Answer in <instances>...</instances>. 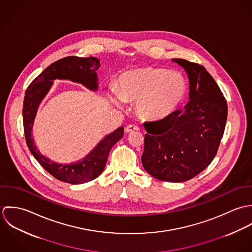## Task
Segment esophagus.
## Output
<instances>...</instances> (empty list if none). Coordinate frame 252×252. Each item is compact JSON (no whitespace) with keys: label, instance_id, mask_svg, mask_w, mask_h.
<instances>
[{"label":"esophagus","instance_id":"esophagus-1","mask_svg":"<svg viewBox=\"0 0 252 252\" xmlns=\"http://www.w3.org/2000/svg\"><path fill=\"white\" fill-rule=\"evenodd\" d=\"M139 130H140L139 126H137V125H132V124L126 126V128H125V132H126V133H132V132L139 131Z\"/></svg>","mask_w":252,"mask_h":252}]
</instances>
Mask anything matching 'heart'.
I'll return each mask as SVG.
<instances>
[{"label":"heart","instance_id":"1","mask_svg":"<svg viewBox=\"0 0 252 252\" xmlns=\"http://www.w3.org/2000/svg\"><path fill=\"white\" fill-rule=\"evenodd\" d=\"M186 91L187 82L180 72L145 67L123 72L118 79V92H111V100L117 106L124 101L137 102L142 116L159 119L180 106Z\"/></svg>","mask_w":252,"mask_h":252}]
</instances>
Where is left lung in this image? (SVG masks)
Segmentation results:
<instances>
[{
  "mask_svg": "<svg viewBox=\"0 0 252 252\" xmlns=\"http://www.w3.org/2000/svg\"><path fill=\"white\" fill-rule=\"evenodd\" d=\"M189 79V101L165 118L144 122L142 163L153 178L182 182L214 160L227 120L228 108L214 77L199 64L173 59Z\"/></svg>",
  "mask_w": 252,
  "mask_h": 252,
  "instance_id": "obj_1",
  "label": "left lung"
}]
</instances>
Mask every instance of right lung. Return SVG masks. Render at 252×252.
Listing matches in <instances>:
<instances>
[{"label": "right lung", "instance_id": "right-lung-1", "mask_svg": "<svg viewBox=\"0 0 252 252\" xmlns=\"http://www.w3.org/2000/svg\"><path fill=\"white\" fill-rule=\"evenodd\" d=\"M100 61L95 57L69 56L60 59L32 81L25 92L23 103V125L27 145L41 167L55 179L71 184H80L98 178L104 171L111 147L123 137L124 127H119L101 140L82 159L70 164L57 163L44 156L36 147L33 138V125L36 111L43 98L53 85V80H71L96 92L99 87Z\"/></svg>", "mask_w": 252, "mask_h": 252}]
</instances>
